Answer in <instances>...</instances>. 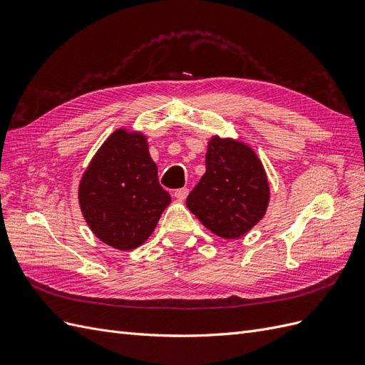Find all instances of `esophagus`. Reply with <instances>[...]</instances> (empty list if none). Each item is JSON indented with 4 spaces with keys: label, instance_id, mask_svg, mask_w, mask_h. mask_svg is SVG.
<instances>
[{
    "label": "esophagus",
    "instance_id": "34e87169",
    "mask_svg": "<svg viewBox=\"0 0 365 365\" xmlns=\"http://www.w3.org/2000/svg\"><path fill=\"white\" fill-rule=\"evenodd\" d=\"M187 195H189V189H185V187H182V189L175 190V193H173L175 200H176V201H180V202H182V201L185 200Z\"/></svg>",
    "mask_w": 365,
    "mask_h": 365
}]
</instances>
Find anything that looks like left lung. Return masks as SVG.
<instances>
[{"instance_id": "left-lung-1", "label": "left lung", "mask_w": 365, "mask_h": 365, "mask_svg": "<svg viewBox=\"0 0 365 365\" xmlns=\"http://www.w3.org/2000/svg\"><path fill=\"white\" fill-rule=\"evenodd\" d=\"M269 197L267 172L251 146L213 135L207 145L205 173L185 204L212 233L237 239L260 222Z\"/></svg>"}]
</instances>
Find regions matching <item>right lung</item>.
<instances>
[{
	"instance_id": "right-lung-1",
	"label": "right lung",
	"mask_w": 365,
	"mask_h": 365,
	"mask_svg": "<svg viewBox=\"0 0 365 365\" xmlns=\"http://www.w3.org/2000/svg\"><path fill=\"white\" fill-rule=\"evenodd\" d=\"M169 204L170 195L158 182L146 135L126 128L105 140L79 182V205L88 227L120 251L145 244Z\"/></svg>"
}]
</instances>
